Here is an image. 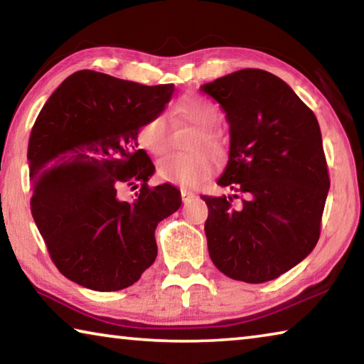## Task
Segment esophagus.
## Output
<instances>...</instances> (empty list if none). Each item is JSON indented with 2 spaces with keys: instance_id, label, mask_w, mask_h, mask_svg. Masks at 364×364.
<instances>
[{
  "instance_id": "1",
  "label": "esophagus",
  "mask_w": 364,
  "mask_h": 364,
  "mask_svg": "<svg viewBox=\"0 0 364 364\" xmlns=\"http://www.w3.org/2000/svg\"><path fill=\"white\" fill-rule=\"evenodd\" d=\"M193 197H196V193H193V191H189V189H181V199H183V202H188V200H191L193 199Z\"/></svg>"
}]
</instances>
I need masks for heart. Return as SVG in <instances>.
<instances>
[{"mask_svg":"<svg viewBox=\"0 0 364 364\" xmlns=\"http://www.w3.org/2000/svg\"><path fill=\"white\" fill-rule=\"evenodd\" d=\"M176 119L193 123L199 128L194 147L205 146L212 151L220 149V138L213 130L220 122V110L215 102L202 96H188L176 102L173 109ZM170 127L167 117L156 114L141 123L136 133L138 144L152 156H160L167 151ZM217 162L212 154L205 151L193 154H170L157 165L160 180L181 184V186H197L213 175Z\"/></svg>","mask_w":364,"mask_h":364,"instance_id":"b5f03b06","label":"heart"}]
</instances>
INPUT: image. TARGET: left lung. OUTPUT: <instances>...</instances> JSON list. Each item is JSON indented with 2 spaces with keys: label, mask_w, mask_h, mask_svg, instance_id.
Returning <instances> with one entry per match:
<instances>
[{
  "label": "left lung",
  "mask_w": 364,
  "mask_h": 364,
  "mask_svg": "<svg viewBox=\"0 0 364 364\" xmlns=\"http://www.w3.org/2000/svg\"><path fill=\"white\" fill-rule=\"evenodd\" d=\"M200 90L230 123V160L218 184L234 191L202 196L208 254L231 279H276L315 249L321 232L331 181L318 120L267 70H237Z\"/></svg>",
  "instance_id": "8db88e82"
}]
</instances>
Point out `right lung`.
<instances>
[{
  "mask_svg": "<svg viewBox=\"0 0 364 364\" xmlns=\"http://www.w3.org/2000/svg\"><path fill=\"white\" fill-rule=\"evenodd\" d=\"M173 91L78 70L36 117L27 151L30 210L53 263L80 286L120 291L156 260L154 232L180 208L181 196L168 183L147 184L156 168L138 149L136 133ZM122 186L141 188L122 201Z\"/></svg>",
  "mask_w": 364,
  "mask_h": 364,
  "instance_id": "obj_1",
  "label": "right lung"
}]
</instances>
